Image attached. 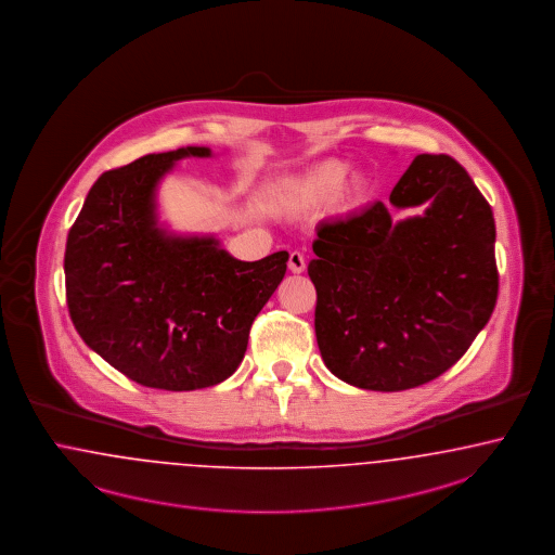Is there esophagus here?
<instances>
[{"label": "esophagus", "mask_w": 555, "mask_h": 555, "mask_svg": "<svg viewBox=\"0 0 555 555\" xmlns=\"http://www.w3.org/2000/svg\"><path fill=\"white\" fill-rule=\"evenodd\" d=\"M288 270H291L293 274H299V272L306 270V258H304L301 251H291V254H288Z\"/></svg>", "instance_id": "obj_1"}]
</instances>
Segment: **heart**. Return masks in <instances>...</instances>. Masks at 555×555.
<instances>
[{"instance_id": "heart-1", "label": "heart", "mask_w": 555, "mask_h": 555, "mask_svg": "<svg viewBox=\"0 0 555 555\" xmlns=\"http://www.w3.org/2000/svg\"><path fill=\"white\" fill-rule=\"evenodd\" d=\"M347 173V163L336 158L322 160L304 176L285 183L281 192V202L288 210H315L326 206L334 198L347 206L356 204L365 192V181L361 178H351L345 182Z\"/></svg>"}]
</instances>
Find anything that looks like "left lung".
Listing matches in <instances>:
<instances>
[{"mask_svg": "<svg viewBox=\"0 0 555 555\" xmlns=\"http://www.w3.org/2000/svg\"><path fill=\"white\" fill-rule=\"evenodd\" d=\"M382 202L318 224L315 338L343 382L377 392L417 388L450 370L488 324L498 299L495 222L488 199L448 155H417Z\"/></svg>", "mask_w": 555, "mask_h": 555, "instance_id": "1", "label": "left lung"}]
</instances>
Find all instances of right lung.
<instances>
[{"instance_id":"obj_1","label":"right lung","mask_w":555,"mask_h":555,"mask_svg":"<svg viewBox=\"0 0 555 555\" xmlns=\"http://www.w3.org/2000/svg\"><path fill=\"white\" fill-rule=\"evenodd\" d=\"M204 146L103 173L67 233L66 299L82 340L133 382L171 392L215 386L245 356L249 328L287 272V251L242 262L215 237L156 224L155 188Z\"/></svg>"}]
</instances>
